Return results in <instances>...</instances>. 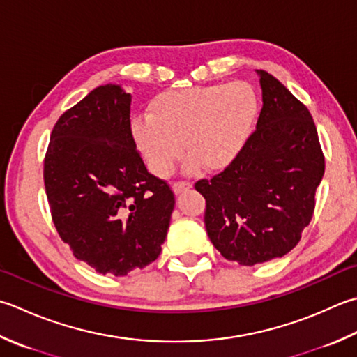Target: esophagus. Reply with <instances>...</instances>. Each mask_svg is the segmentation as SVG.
Instances as JSON below:
<instances>
[{
	"mask_svg": "<svg viewBox=\"0 0 357 357\" xmlns=\"http://www.w3.org/2000/svg\"><path fill=\"white\" fill-rule=\"evenodd\" d=\"M192 187V184L188 183V181H174L173 183V192L174 193H183L185 190H188V188Z\"/></svg>",
	"mask_w": 357,
	"mask_h": 357,
	"instance_id": "34e87169",
	"label": "esophagus"
}]
</instances>
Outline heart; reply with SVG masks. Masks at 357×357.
<instances>
[{"label":"heart","mask_w":357,"mask_h":357,"mask_svg":"<svg viewBox=\"0 0 357 357\" xmlns=\"http://www.w3.org/2000/svg\"><path fill=\"white\" fill-rule=\"evenodd\" d=\"M258 114V96L248 82L167 89L153 97L149 114L132 121V136L158 176L183 156L204 170H221L240 156Z\"/></svg>","instance_id":"heart-1"}]
</instances>
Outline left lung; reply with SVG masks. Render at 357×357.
I'll return each instance as SVG.
<instances>
[{
  "mask_svg": "<svg viewBox=\"0 0 357 357\" xmlns=\"http://www.w3.org/2000/svg\"><path fill=\"white\" fill-rule=\"evenodd\" d=\"M263 107L240 156L195 188L206 199L207 235L243 266L283 257L310 225L325 156L308 108L266 71Z\"/></svg>",
  "mask_w": 357,
  "mask_h": 357,
  "instance_id": "1",
  "label": "left lung"
}]
</instances>
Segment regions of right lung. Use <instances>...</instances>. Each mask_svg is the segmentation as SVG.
<instances>
[{
  "mask_svg": "<svg viewBox=\"0 0 357 357\" xmlns=\"http://www.w3.org/2000/svg\"><path fill=\"white\" fill-rule=\"evenodd\" d=\"M130 105L121 86L93 89L59 117L45 156L54 226L77 260L103 275L155 261L174 207L170 185L136 149Z\"/></svg>",
  "mask_w": 357,
  "mask_h": 357,
  "instance_id": "obj_1",
  "label": "right lung"
}]
</instances>
